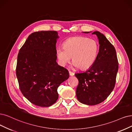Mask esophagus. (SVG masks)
Returning a JSON list of instances; mask_svg holds the SVG:
<instances>
[{
  "label": "esophagus",
  "instance_id": "esophagus-1",
  "mask_svg": "<svg viewBox=\"0 0 132 132\" xmlns=\"http://www.w3.org/2000/svg\"><path fill=\"white\" fill-rule=\"evenodd\" d=\"M69 75H70V76H73L75 74H74L73 72H71V71H69Z\"/></svg>",
  "mask_w": 132,
  "mask_h": 132
}]
</instances>
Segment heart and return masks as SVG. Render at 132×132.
Here are the masks:
<instances>
[{
	"instance_id": "1",
	"label": "heart",
	"mask_w": 132,
	"mask_h": 132,
	"mask_svg": "<svg viewBox=\"0 0 132 132\" xmlns=\"http://www.w3.org/2000/svg\"><path fill=\"white\" fill-rule=\"evenodd\" d=\"M98 50V43L95 40L82 36H76L65 41L63 48H56V54L61 66L66 65L72 57L73 66L85 70L94 64Z\"/></svg>"
}]
</instances>
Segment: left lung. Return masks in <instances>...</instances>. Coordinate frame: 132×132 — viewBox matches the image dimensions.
I'll use <instances>...</instances> for the list:
<instances>
[{"mask_svg":"<svg viewBox=\"0 0 132 132\" xmlns=\"http://www.w3.org/2000/svg\"><path fill=\"white\" fill-rule=\"evenodd\" d=\"M92 34L97 36L100 44L97 57L88 70L75 74L79 81L77 98L80 103L89 105L100 104L109 96L115 87L119 69L114 47L100 32Z\"/></svg>","mask_w":132,"mask_h":132,"instance_id":"obj_1","label":"left lung"}]
</instances>
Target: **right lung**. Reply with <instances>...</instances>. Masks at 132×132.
Instances as JSON below:
<instances>
[{"label":"right lung","mask_w":132,"mask_h":132,"mask_svg":"<svg viewBox=\"0 0 132 132\" xmlns=\"http://www.w3.org/2000/svg\"><path fill=\"white\" fill-rule=\"evenodd\" d=\"M55 31L31 34L19 51L16 76L23 96L31 103L48 107L58 99L57 87L69 72L56 62Z\"/></svg>","instance_id":"1"}]
</instances>
